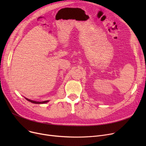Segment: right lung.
Wrapping results in <instances>:
<instances>
[{
	"label": "right lung",
	"mask_w": 146,
	"mask_h": 146,
	"mask_svg": "<svg viewBox=\"0 0 146 146\" xmlns=\"http://www.w3.org/2000/svg\"><path fill=\"white\" fill-rule=\"evenodd\" d=\"M27 101H28L29 102H31V103H33V104H45V103H47L49 102V101H42V102H38V101H33V100H31V99H29L28 98H25Z\"/></svg>",
	"instance_id": "right-lung-1"
}]
</instances>
